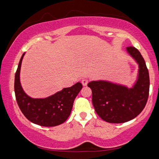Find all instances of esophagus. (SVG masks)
I'll return each mask as SVG.
<instances>
[{"mask_svg":"<svg viewBox=\"0 0 159 159\" xmlns=\"http://www.w3.org/2000/svg\"><path fill=\"white\" fill-rule=\"evenodd\" d=\"M81 83H82V84H83V86H86L88 83V80L86 79H83L81 80Z\"/></svg>","mask_w":159,"mask_h":159,"instance_id":"obj_1","label":"esophagus"}]
</instances>
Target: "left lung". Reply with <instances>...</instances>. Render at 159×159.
I'll list each match as a JSON object with an SVG mask.
<instances>
[{"mask_svg":"<svg viewBox=\"0 0 159 159\" xmlns=\"http://www.w3.org/2000/svg\"><path fill=\"white\" fill-rule=\"evenodd\" d=\"M127 51L139 68L138 80L133 88L103 80L88 84L92 90L95 111L108 123H121L133 119L144 109L149 97V75L144 58L134 47H128Z\"/></svg>","mask_w":159,"mask_h":159,"instance_id":"left-lung-1","label":"left lung"}]
</instances>
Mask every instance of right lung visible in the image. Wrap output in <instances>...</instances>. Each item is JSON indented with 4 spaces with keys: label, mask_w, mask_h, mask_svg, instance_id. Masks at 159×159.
<instances>
[{
    "label": "right lung",
    "mask_w": 159,
    "mask_h": 159,
    "mask_svg": "<svg viewBox=\"0 0 159 159\" xmlns=\"http://www.w3.org/2000/svg\"><path fill=\"white\" fill-rule=\"evenodd\" d=\"M22 56L18 64L15 76V93L16 100L25 116L35 124L53 127L63 123L71 114L72 107L83 85L77 83L70 88L44 99H34L24 92L20 80V73Z\"/></svg>",
    "instance_id": "obj_1"
}]
</instances>
